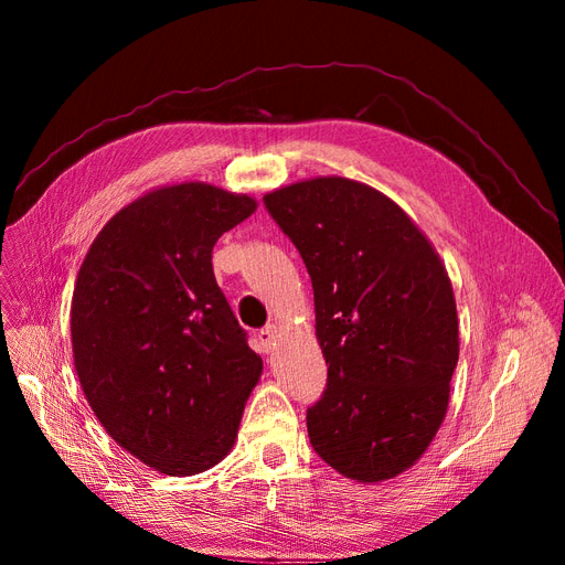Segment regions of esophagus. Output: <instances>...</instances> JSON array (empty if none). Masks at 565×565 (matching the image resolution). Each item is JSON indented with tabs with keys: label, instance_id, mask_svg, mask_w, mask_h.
Masks as SVG:
<instances>
[{
	"label": "esophagus",
	"instance_id": "esophagus-1",
	"mask_svg": "<svg viewBox=\"0 0 565 565\" xmlns=\"http://www.w3.org/2000/svg\"><path fill=\"white\" fill-rule=\"evenodd\" d=\"M275 341H277V324H267V328L258 330V343L263 352H270L275 348Z\"/></svg>",
	"mask_w": 565,
	"mask_h": 565
}]
</instances>
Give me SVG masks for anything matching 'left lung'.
Instances as JSON below:
<instances>
[{
    "label": "left lung",
    "mask_w": 565,
    "mask_h": 565,
    "mask_svg": "<svg viewBox=\"0 0 565 565\" xmlns=\"http://www.w3.org/2000/svg\"><path fill=\"white\" fill-rule=\"evenodd\" d=\"M313 286L328 387L307 409L313 451L360 483L417 462L449 407L458 313L447 270L390 196L324 175L263 196Z\"/></svg>",
    "instance_id": "left-lung-1"
}]
</instances>
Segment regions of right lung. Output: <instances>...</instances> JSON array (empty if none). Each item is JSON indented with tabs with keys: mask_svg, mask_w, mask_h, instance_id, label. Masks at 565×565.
Masks as SVG:
<instances>
[{
	"mask_svg": "<svg viewBox=\"0 0 565 565\" xmlns=\"http://www.w3.org/2000/svg\"><path fill=\"white\" fill-rule=\"evenodd\" d=\"M254 211L207 183L160 188L118 211L79 267L82 392L118 447L169 477L228 456L263 371L213 273L220 235Z\"/></svg>",
	"mask_w": 565,
	"mask_h": 565,
	"instance_id": "add662e5",
	"label": "right lung"
}]
</instances>
